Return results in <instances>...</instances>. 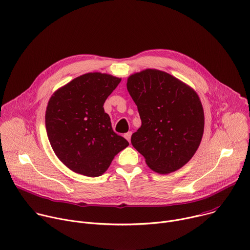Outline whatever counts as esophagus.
I'll return each mask as SVG.
<instances>
[{
  "label": "esophagus",
  "mask_w": 250,
  "mask_h": 250,
  "mask_svg": "<svg viewBox=\"0 0 250 250\" xmlns=\"http://www.w3.org/2000/svg\"><path fill=\"white\" fill-rule=\"evenodd\" d=\"M125 139L128 141V142H130V137H131V131H128V132H126V133H125Z\"/></svg>",
  "instance_id": "34e87169"
}]
</instances>
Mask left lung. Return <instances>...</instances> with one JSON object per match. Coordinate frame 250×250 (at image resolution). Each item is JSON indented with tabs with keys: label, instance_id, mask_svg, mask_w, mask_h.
Segmentation results:
<instances>
[{
	"label": "left lung",
	"instance_id": "8db88e82",
	"mask_svg": "<svg viewBox=\"0 0 250 250\" xmlns=\"http://www.w3.org/2000/svg\"><path fill=\"white\" fill-rule=\"evenodd\" d=\"M126 88L141 120V126L131 135L132 146L159 174L183 167L196 153L204 133V110L198 94L157 69L130 75Z\"/></svg>",
	"mask_w": 250,
	"mask_h": 250
}]
</instances>
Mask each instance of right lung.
Segmentation results:
<instances>
[{
    "instance_id": "add662e5",
    "label": "right lung",
    "mask_w": 250,
    "mask_h": 250,
    "mask_svg": "<svg viewBox=\"0 0 250 250\" xmlns=\"http://www.w3.org/2000/svg\"><path fill=\"white\" fill-rule=\"evenodd\" d=\"M121 80L105 73H86L59 88L48 101L45 126L51 147L75 173L101 176L128 146L113 130L103 106Z\"/></svg>"
}]
</instances>
